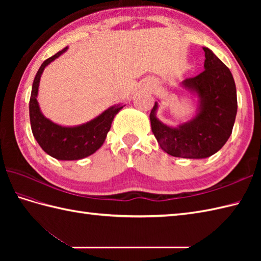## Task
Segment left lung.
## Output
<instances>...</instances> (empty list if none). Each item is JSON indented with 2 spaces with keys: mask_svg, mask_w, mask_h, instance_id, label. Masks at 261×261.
Wrapping results in <instances>:
<instances>
[{
  "mask_svg": "<svg viewBox=\"0 0 261 261\" xmlns=\"http://www.w3.org/2000/svg\"><path fill=\"white\" fill-rule=\"evenodd\" d=\"M203 50L205 70L180 83L182 90L197 97L195 115L171 126L157 118L159 104L154 102L149 116L160 148L170 156L207 158L225 145L233 129L238 110L233 76L210 48L203 47Z\"/></svg>",
  "mask_w": 261,
  "mask_h": 261,
  "instance_id": "left-lung-1",
  "label": "left lung"
}]
</instances>
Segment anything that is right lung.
Listing matches in <instances>:
<instances>
[{"label": "right lung", "mask_w": 261, "mask_h": 261, "mask_svg": "<svg viewBox=\"0 0 261 261\" xmlns=\"http://www.w3.org/2000/svg\"><path fill=\"white\" fill-rule=\"evenodd\" d=\"M67 49L68 47L64 48L45 60L38 69L32 84L29 114L33 137L43 151L58 160H80L91 156L103 146L113 119L124 105H112L96 118L79 125H60L46 118L37 101L39 83L47 66Z\"/></svg>", "instance_id": "right-lung-1"}]
</instances>
